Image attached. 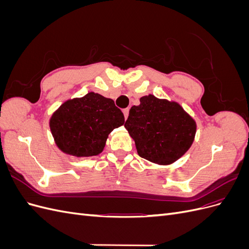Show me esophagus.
<instances>
[{
  "instance_id": "obj_1",
  "label": "esophagus",
  "mask_w": 249,
  "mask_h": 249,
  "mask_svg": "<svg viewBox=\"0 0 249 249\" xmlns=\"http://www.w3.org/2000/svg\"><path fill=\"white\" fill-rule=\"evenodd\" d=\"M124 118L126 119V118H127V116H129V108L124 109Z\"/></svg>"
}]
</instances>
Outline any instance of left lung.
Instances as JSON below:
<instances>
[{
	"label": "left lung",
	"instance_id": "8db88e82",
	"mask_svg": "<svg viewBox=\"0 0 249 249\" xmlns=\"http://www.w3.org/2000/svg\"><path fill=\"white\" fill-rule=\"evenodd\" d=\"M124 127L135 140L138 155L150 162L168 165L179 159L193 143L196 124L178 103L142 96L133 106Z\"/></svg>",
	"mask_w": 249,
	"mask_h": 249
}]
</instances>
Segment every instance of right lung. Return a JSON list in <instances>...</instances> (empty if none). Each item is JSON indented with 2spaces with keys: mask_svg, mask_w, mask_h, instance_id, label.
I'll return each instance as SVG.
<instances>
[{
  "mask_svg": "<svg viewBox=\"0 0 249 249\" xmlns=\"http://www.w3.org/2000/svg\"><path fill=\"white\" fill-rule=\"evenodd\" d=\"M124 124V113L114 101L94 92L66 101L50 119L57 146L74 157L101 154L108 135Z\"/></svg>",
  "mask_w": 249,
  "mask_h": 249,
  "instance_id": "right-lung-1",
  "label": "right lung"
}]
</instances>
